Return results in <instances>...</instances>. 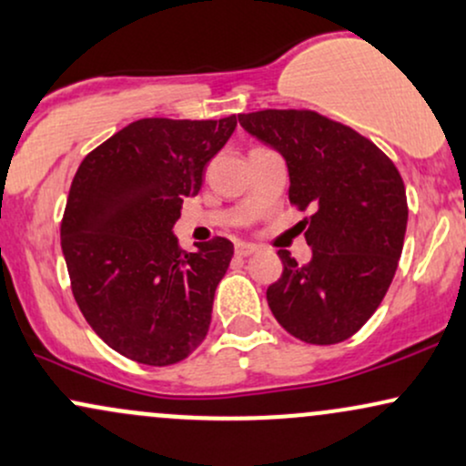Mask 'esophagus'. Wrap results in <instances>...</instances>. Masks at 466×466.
<instances>
[{"mask_svg":"<svg viewBox=\"0 0 466 466\" xmlns=\"http://www.w3.org/2000/svg\"><path fill=\"white\" fill-rule=\"evenodd\" d=\"M255 253H257L255 244H238V246H235V255H238V257H250Z\"/></svg>","mask_w":466,"mask_h":466,"instance_id":"esophagus-1","label":"esophagus"}]
</instances>
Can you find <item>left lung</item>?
Here are the masks:
<instances>
[{"instance_id": "left-lung-1", "label": "left lung", "mask_w": 466, "mask_h": 466, "mask_svg": "<svg viewBox=\"0 0 466 466\" xmlns=\"http://www.w3.org/2000/svg\"><path fill=\"white\" fill-rule=\"evenodd\" d=\"M238 119L286 158L289 202L314 209L305 220L311 261L299 266L279 250L283 275L268 288V305L299 340H347L375 314L395 277L408 227L401 174L373 141L325 115L268 108Z\"/></svg>"}]
</instances>
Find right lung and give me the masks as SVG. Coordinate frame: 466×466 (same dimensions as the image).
<instances>
[{
    "label": "right lung",
    "mask_w": 466,
    "mask_h": 466,
    "mask_svg": "<svg viewBox=\"0 0 466 466\" xmlns=\"http://www.w3.org/2000/svg\"><path fill=\"white\" fill-rule=\"evenodd\" d=\"M235 126V115L137 119L76 172L60 224L71 292L91 329L124 358L177 364L209 331L233 244L213 238L187 253L172 228Z\"/></svg>",
    "instance_id": "obj_1"
}]
</instances>
